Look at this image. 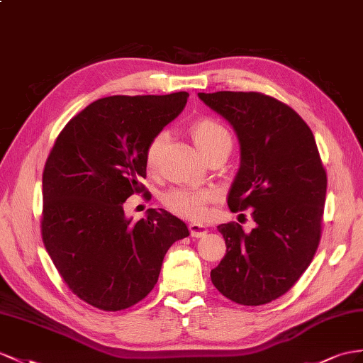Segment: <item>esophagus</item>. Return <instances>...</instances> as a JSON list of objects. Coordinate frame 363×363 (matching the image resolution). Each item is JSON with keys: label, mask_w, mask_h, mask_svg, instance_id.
I'll list each match as a JSON object with an SVG mask.
<instances>
[{"label": "esophagus", "mask_w": 363, "mask_h": 363, "mask_svg": "<svg viewBox=\"0 0 363 363\" xmlns=\"http://www.w3.org/2000/svg\"><path fill=\"white\" fill-rule=\"evenodd\" d=\"M189 230H190L191 238H202V236H206L208 231V228L206 225L198 224V222H191V224H189Z\"/></svg>", "instance_id": "34e87169"}]
</instances>
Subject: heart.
Wrapping results in <instances>:
<instances>
[{"instance_id": "b5f03b06", "label": "heart", "mask_w": 363, "mask_h": 363, "mask_svg": "<svg viewBox=\"0 0 363 363\" xmlns=\"http://www.w3.org/2000/svg\"><path fill=\"white\" fill-rule=\"evenodd\" d=\"M190 133L193 141L207 155L211 148L224 143H231L228 128L215 118L202 116L194 119L190 124ZM165 132L155 133L147 143L144 150V162L150 172L156 170L160 164V157L165 144ZM215 193L206 189H190V187H174L164 193L162 202L172 213L187 219L199 220L207 216L208 206L215 201Z\"/></svg>"}]
</instances>
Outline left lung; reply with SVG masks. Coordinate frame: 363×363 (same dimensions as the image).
Listing matches in <instances>:
<instances>
[{
  "label": "left lung",
  "mask_w": 363,
  "mask_h": 363,
  "mask_svg": "<svg viewBox=\"0 0 363 363\" xmlns=\"http://www.w3.org/2000/svg\"><path fill=\"white\" fill-rule=\"evenodd\" d=\"M236 130L240 169L231 211L253 210L256 228L220 224L227 253L211 270L219 293L257 306L285 294L311 264L322 236L327 172L311 128L279 99L259 91L199 93Z\"/></svg>",
  "instance_id": "obj_1"
}]
</instances>
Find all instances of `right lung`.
<instances>
[{"label":"right lung","instance_id":"obj_1","mask_svg":"<svg viewBox=\"0 0 363 363\" xmlns=\"http://www.w3.org/2000/svg\"><path fill=\"white\" fill-rule=\"evenodd\" d=\"M187 98V91L101 98L69 121L45 161L44 247L72 293L95 308L121 311L143 301L167 250L190 235L162 208H148L138 222L123 208L135 193L147 198L145 145Z\"/></svg>","mask_w":363,"mask_h":363}]
</instances>
